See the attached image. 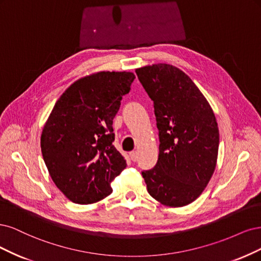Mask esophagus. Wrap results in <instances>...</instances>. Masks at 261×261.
<instances>
[{"label":"esophagus","mask_w":261,"mask_h":261,"mask_svg":"<svg viewBox=\"0 0 261 261\" xmlns=\"http://www.w3.org/2000/svg\"><path fill=\"white\" fill-rule=\"evenodd\" d=\"M130 158H131L132 162H137V159H138V153H137V152H131V153H130Z\"/></svg>","instance_id":"obj_1"}]
</instances>
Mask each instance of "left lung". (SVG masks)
I'll list each match as a JSON object with an SVG mask.
<instances>
[{
	"mask_svg": "<svg viewBox=\"0 0 261 261\" xmlns=\"http://www.w3.org/2000/svg\"><path fill=\"white\" fill-rule=\"evenodd\" d=\"M154 102L159 131L156 166L142 172L149 195L169 207L194 201L215 171L219 129L212 106L187 73L169 64L136 69Z\"/></svg>",
	"mask_w": 261,
	"mask_h": 261,
	"instance_id": "8db88e82",
	"label": "left lung"
}]
</instances>
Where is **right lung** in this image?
Masks as SVG:
<instances>
[{"label": "right lung", "mask_w": 261, "mask_h": 261, "mask_svg": "<svg viewBox=\"0 0 261 261\" xmlns=\"http://www.w3.org/2000/svg\"><path fill=\"white\" fill-rule=\"evenodd\" d=\"M136 75L99 71L67 89L55 103L41 134L49 175L75 204H93L113 192L112 181L127 167L113 145V120Z\"/></svg>", "instance_id": "1"}]
</instances>
